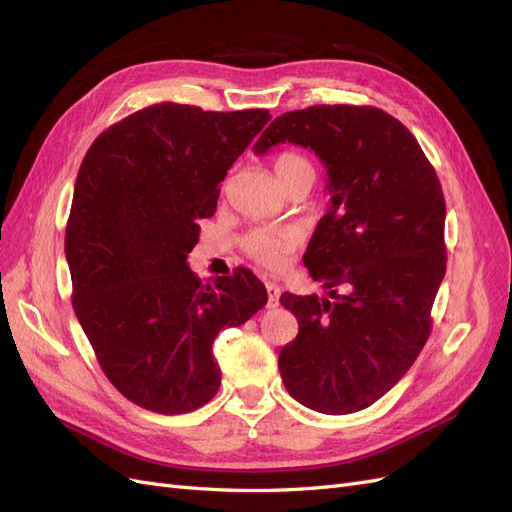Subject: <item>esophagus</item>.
Wrapping results in <instances>:
<instances>
[{
	"label": "esophagus",
	"mask_w": 512,
	"mask_h": 512,
	"mask_svg": "<svg viewBox=\"0 0 512 512\" xmlns=\"http://www.w3.org/2000/svg\"><path fill=\"white\" fill-rule=\"evenodd\" d=\"M267 307H277L280 305V286H277L275 282H269L267 284Z\"/></svg>",
	"instance_id": "obj_1"
}]
</instances>
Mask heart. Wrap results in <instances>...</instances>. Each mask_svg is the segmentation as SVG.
Listing matches in <instances>:
<instances>
[{"label": "heart", "instance_id": "obj_1", "mask_svg": "<svg viewBox=\"0 0 512 512\" xmlns=\"http://www.w3.org/2000/svg\"><path fill=\"white\" fill-rule=\"evenodd\" d=\"M275 175L284 185L303 175H314V166L299 151H282L273 162ZM303 235L299 228L290 226H258L243 239L245 254L260 262L262 267L282 269L288 256L301 245Z\"/></svg>", "mask_w": 512, "mask_h": 512}]
</instances>
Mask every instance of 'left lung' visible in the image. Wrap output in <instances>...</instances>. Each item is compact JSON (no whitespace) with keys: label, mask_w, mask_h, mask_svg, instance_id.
<instances>
[{"label":"left lung","mask_w":512,"mask_h":512,"mask_svg":"<svg viewBox=\"0 0 512 512\" xmlns=\"http://www.w3.org/2000/svg\"><path fill=\"white\" fill-rule=\"evenodd\" d=\"M286 141L309 147L327 166L331 205L303 262L331 299L282 294L299 335L277 365L299 404L322 414L359 412L404 378L431 333L446 271L442 185L412 132L374 106L284 113L254 151Z\"/></svg>","instance_id":"obj_1"}]
</instances>
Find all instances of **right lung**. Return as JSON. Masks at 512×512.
Returning <instances> with one entry per match:
<instances>
[{
  "instance_id": "add662e5",
  "label": "right lung",
  "mask_w": 512,
  "mask_h": 512,
  "mask_svg": "<svg viewBox=\"0 0 512 512\" xmlns=\"http://www.w3.org/2000/svg\"><path fill=\"white\" fill-rule=\"evenodd\" d=\"M269 119L267 108L162 102L113 123L85 153L66 226L72 307L106 378L136 406H205L222 380L213 339L267 305L250 269L211 286L185 258L228 168Z\"/></svg>"
}]
</instances>
